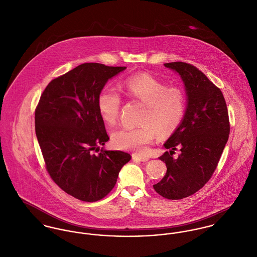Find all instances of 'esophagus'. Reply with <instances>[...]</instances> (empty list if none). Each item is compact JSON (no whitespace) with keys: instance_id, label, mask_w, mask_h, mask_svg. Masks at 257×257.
<instances>
[{"instance_id":"1","label":"esophagus","mask_w":257,"mask_h":257,"mask_svg":"<svg viewBox=\"0 0 257 257\" xmlns=\"http://www.w3.org/2000/svg\"><path fill=\"white\" fill-rule=\"evenodd\" d=\"M132 158L134 160H140V161H148L149 160V157L148 156H144V155H137V154H134L132 155Z\"/></svg>"}]
</instances>
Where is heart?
I'll return each instance as SVG.
<instances>
[{
	"label": "heart",
	"mask_w": 257,
	"mask_h": 257,
	"mask_svg": "<svg viewBox=\"0 0 257 257\" xmlns=\"http://www.w3.org/2000/svg\"><path fill=\"white\" fill-rule=\"evenodd\" d=\"M125 94L146 104L141 124L136 128H122L112 134V143L123 150L145 154L148 146L157 137L173 134L181 125L186 112L185 92L176 86H167L164 82L150 75L137 74L124 81ZM122 98L113 88H104L99 92L97 105L102 120L113 125L118 119Z\"/></svg>",
	"instance_id": "heart-1"
}]
</instances>
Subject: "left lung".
Instances as JSON below:
<instances>
[{
  "instance_id": "1",
  "label": "left lung",
  "mask_w": 257,
  "mask_h": 257,
  "mask_svg": "<svg viewBox=\"0 0 257 257\" xmlns=\"http://www.w3.org/2000/svg\"><path fill=\"white\" fill-rule=\"evenodd\" d=\"M185 84L187 108L177 130L168 139L159 159L165 162V176L154 185L168 199L187 198L200 190L212 176L230 134L227 104L221 90L196 66L183 61L164 63ZM179 148L181 154L173 158Z\"/></svg>"
}]
</instances>
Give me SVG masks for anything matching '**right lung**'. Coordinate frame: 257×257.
<instances>
[{
    "mask_svg": "<svg viewBox=\"0 0 257 257\" xmlns=\"http://www.w3.org/2000/svg\"><path fill=\"white\" fill-rule=\"evenodd\" d=\"M126 69L83 63L52 80L35 109V131L46 169L66 194L82 201L104 198L131 156L105 151L109 137L97 99L108 79Z\"/></svg>",
    "mask_w": 257,
    "mask_h": 257,
    "instance_id": "add662e5",
    "label": "right lung"
}]
</instances>
